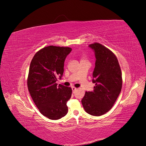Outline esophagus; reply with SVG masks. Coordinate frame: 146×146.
<instances>
[{
    "instance_id": "esophagus-1",
    "label": "esophagus",
    "mask_w": 146,
    "mask_h": 146,
    "mask_svg": "<svg viewBox=\"0 0 146 146\" xmlns=\"http://www.w3.org/2000/svg\"><path fill=\"white\" fill-rule=\"evenodd\" d=\"M72 92H73V93H74V92L76 91V90H77V88L73 86V87H72Z\"/></svg>"
}]
</instances>
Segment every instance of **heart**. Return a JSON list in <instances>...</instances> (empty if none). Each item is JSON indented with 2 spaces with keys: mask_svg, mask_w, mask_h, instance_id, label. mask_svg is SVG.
Segmentation results:
<instances>
[{
  "mask_svg": "<svg viewBox=\"0 0 146 146\" xmlns=\"http://www.w3.org/2000/svg\"><path fill=\"white\" fill-rule=\"evenodd\" d=\"M82 60H86L85 59V58H82Z\"/></svg>",
  "mask_w": 146,
  "mask_h": 146,
  "instance_id": "obj_1",
  "label": "heart"
}]
</instances>
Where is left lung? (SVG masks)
<instances>
[{"label":"left lung","instance_id":"8db88e82","mask_svg":"<svg viewBox=\"0 0 146 146\" xmlns=\"http://www.w3.org/2000/svg\"><path fill=\"white\" fill-rule=\"evenodd\" d=\"M95 53L96 63L92 74L93 91L86 92L82 100L85 111L99 116L110 111L120 94L122 85L121 69L116 56L98 42L89 45Z\"/></svg>","mask_w":146,"mask_h":146}]
</instances>
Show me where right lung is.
<instances>
[{
	"label": "right lung",
	"instance_id": "1",
	"mask_svg": "<svg viewBox=\"0 0 146 146\" xmlns=\"http://www.w3.org/2000/svg\"><path fill=\"white\" fill-rule=\"evenodd\" d=\"M68 47L48 46L38 51L31 61L27 78L28 90L39 111L52 120L68 113V100L72 94L70 87L56 83L64 72Z\"/></svg>",
	"mask_w": 146,
	"mask_h": 146
}]
</instances>
